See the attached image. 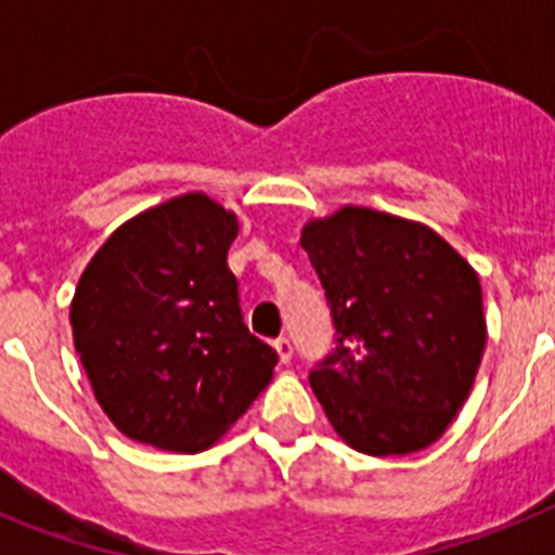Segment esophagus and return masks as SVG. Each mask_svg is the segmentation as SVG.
Segmentation results:
<instances>
[{
    "instance_id": "1",
    "label": "esophagus",
    "mask_w": 555,
    "mask_h": 555,
    "mask_svg": "<svg viewBox=\"0 0 555 555\" xmlns=\"http://www.w3.org/2000/svg\"><path fill=\"white\" fill-rule=\"evenodd\" d=\"M274 350H278V356H281V361H283V364H288V361H292V352H294V347H292V341H288L286 336L274 338Z\"/></svg>"
}]
</instances>
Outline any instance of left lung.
<instances>
[{
  "label": "left lung",
  "instance_id": "8db88e82",
  "mask_svg": "<svg viewBox=\"0 0 555 555\" xmlns=\"http://www.w3.org/2000/svg\"><path fill=\"white\" fill-rule=\"evenodd\" d=\"M300 244L336 327L308 375L336 434L366 455L434 444L487 347L475 269L425 224L358 205L308 222Z\"/></svg>",
  "mask_w": 555,
  "mask_h": 555
}]
</instances>
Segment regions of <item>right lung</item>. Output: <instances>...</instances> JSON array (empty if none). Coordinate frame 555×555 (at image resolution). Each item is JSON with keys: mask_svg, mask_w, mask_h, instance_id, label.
Returning a JSON list of instances; mask_svg holds the SVG:
<instances>
[{"mask_svg": "<svg viewBox=\"0 0 555 555\" xmlns=\"http://www.w3.org/2000/svg\"><path fill=\"white\" fill-rule=\"evenodd\" d=\"M235 235V214L183 194L121 224L77 283V356L135 442L199 453L272 380L278 352L244 325L228 267Z\"/></svg>", "mask_w": 555, "mask_h": 555, "instance_id": "add662e5", "label": "right lung"}]
</instances>
